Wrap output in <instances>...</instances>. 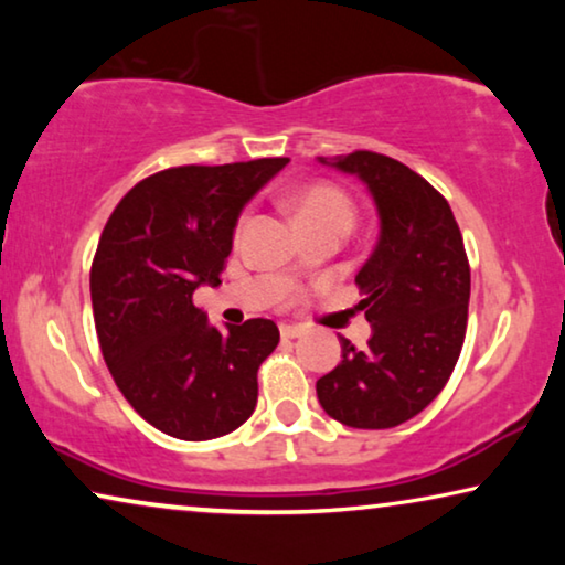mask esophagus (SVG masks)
Returning <instances> with one entry per match:
<instances>
[{"instance_id":"1","label":"esophagus","mask_w":565,"mask_h":565,"mask_svg":"<svg viewBox=\"0 0 565 565\" xmlns=\"http://www.w3.org/2000/svg\"><path fill=\"white\" fill-rule=\"evenodd\" d=\"M280 337L282 339H298V337H303V329H300V327H288V323H282Z\"/></svg>"}]
</instances>
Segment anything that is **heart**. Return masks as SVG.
<instances>
[{
	"label": "heart",
	"mask_w": 565,
	"mask_h": 565,
	"mask_svg": "<svg viewBox=\"0 0 565 565\" xmlns=\"http://www.w3.org/2000/svg\"><path fill=\"white\" fill-rule=\"evenodd\" d=\"M292 207H296V215L300 226H342L350 231L354 221V205L352 200L347 198L344 190H339L337 184L331 182H311L303 184L292 198ZM246 223V215H238L236 221V234H242Z\"/></svg>",
	"instance_id": "obj_1"
}]
</instances>
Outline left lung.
<instances>
[{
  "label": "left lung",
  "mask_w": 565,
  "mask_h": 565,
  "mask_svg": "<svg viewBox=\"0 0 565 565\" xmlns=\"http://www.w3.org/2000/svg\"><path fill=\"white\" fill-rule=\"evenodd\" d=\"M334 167L367 184L381 215L375 252L354 277L373 337L365 350L342 337V362L316 381V396L347 427L391 429L450 381L468 327V254L447 200L414 169L375 151Z\"/></svg>",
  "instance_id": "1"
}]
</instances>
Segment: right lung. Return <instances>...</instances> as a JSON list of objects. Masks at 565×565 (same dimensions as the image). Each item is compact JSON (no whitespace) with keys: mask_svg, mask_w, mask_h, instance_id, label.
I'll use <instances>...</instances> for the list:
<instances>
[{"mask_svg":"<svg viewBox=\"0 0 565 565\" xmlns=\"http://www.w3.org/2000/svg\"><path fill=\"white\" fill-rule=\"evenodd\" d=\"M285 164L161 169L105 223L89 269L99 350L128 404L169 437H223L257 406V370L280 342L275 321L218 331L192 296L221 285L238 213Z\"/></svg>","mask_w":565,"mask_h":565,"instance_id":"1","label":"right lung"}]
</instances>
